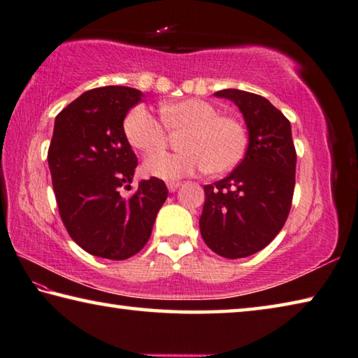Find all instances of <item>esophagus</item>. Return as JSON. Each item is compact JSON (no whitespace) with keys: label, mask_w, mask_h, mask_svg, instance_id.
Here are the masks:
<instances>
[{"label":"esophagus","mask_w":358,"mask_h":358,"mask_svg":"<svg viewBox=\"0 0 358 358\" xmlns=\"http://www.w3.org/2000/svg\"><path fill=\"white\" fill-rule=\"evenodd\" d=\"M166 187H168V190L169 192H176L180 187V182H176V180H169V182H166Z\"/></svg>","instance_id":"obj_1"}]
</instances>
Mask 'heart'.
Segmentation results:
<instances>
[{"label":"heart","instance_id":"1","mask_svg":"<svg viewBox=\"0 0 358 358\" xmlns=\"http://www.w3.org/2000/svg\"><path fill=\"white\" fill-rule=\"evenodd\" d=\"M160 119L144 105H136L124 117V135L134 149L149 155L143 173L150 178L174 180L201 169L217 176L233 169L247 149V130L239 119L218 115V108L201 99H182L163 103ZM182 133L174 155H154L167 142V132Z\"/></svg>","mask_w":358,"mask_h":358}]
</instances>
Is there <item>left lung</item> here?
<instances>
[{
  "instance_id": "1",
  "label": "left lung",
  "mask_w": 358,
  "mask_h": 358,
  "mask_svg": "<svg viewBox=\"0 0 358 358\" xmlns=\"http://www.w3.org/2000/svg\"><path fill=\"white\" fill-rule=\"evenodd\" d=\"M214 96L239 106L248 130L243 160L227 178L204 185L199 231L212 252L245 258L267 247L289 215L297 154L291 124L258 94L223 90Z\"/></svg>"
}]
</instances>
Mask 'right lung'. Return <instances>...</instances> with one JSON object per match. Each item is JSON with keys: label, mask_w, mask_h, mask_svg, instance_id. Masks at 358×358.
Here are the masks:
<instances>
[{"label": "right lung", "mask_w": 358, "mask_h": 358, "mask_svg": "<svg viewBox=\"0 0 358 358\" xmlns=\"http://www.w3.org/2000/svg\"><path fill=\"white\" fill-rule=\"evenodd\" d=\"M143 97L127 86L86 91L55 119L48 166L61 220L69 236L94 256L122 261L146 245L168 189L162 179L138 184L130 198L136 155L124 117Z\"/></svg>", "instance_id": "add662e5"}]
</instances>
